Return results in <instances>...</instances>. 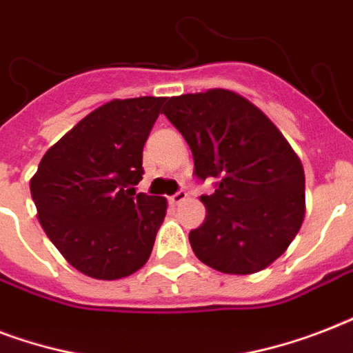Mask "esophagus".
I'll use <instances>...</instances> for the list:
<instances>
[{
	"instance_id": "esophagus-1",
	"label": "esophagus",
	"mask_w": 353,
	"mask_h": 353,
	"mask_svg": "<svg viewBox=\"0 0 353 353\" xmlns=\"http://www.w3.org/2000/svg\"><path fill=\"white\" fill-rule=\"evenodd\" d=\"M188 198V194L185 192V190H177L176 194H174V196H172L170 198V201L174 205H177V203H181V201H185V199Z\"/></svg>"
}]
</instances>
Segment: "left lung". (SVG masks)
<instances>
[{"label":"left lung","instance_id":"1","mask_svg":"<svg viewBox=\"0 0 353 353\" xmlns=\"http://www.w3.org/2000/svg\"><path fill=\"white\" fill-rule=\"evenodd\" d=\"M166 119L192 150L194 174L216 177L201 196L203 225L188 234L194 254L227 274L262 271L290 247L306 212L304 168L280 130L229 90L166 99Z\"/></svg>","mask_w":353,"mask_h":353}]
</instances>
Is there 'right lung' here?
Returning a JSON list of instances; mask_svg holds the SVG:
<instances>
[{
    "label": "right lung",
    "mask_w": 353,
    "mask_h": 353,
    "mask_svg": "<svg viewBox=\"0 0 353 353\" xmlns=\"http://www.w3.org/2000/svg\"><path fill=\"white\" fill-rule=\"evenodd\" d=\"M165 97L97 108L41 157L30 179L38 220L62 256L91 279L130 276L148 262L166 199L135 192L143 148Z\"/></svg>",
    "instance_id": "1"
}]
</instances>
